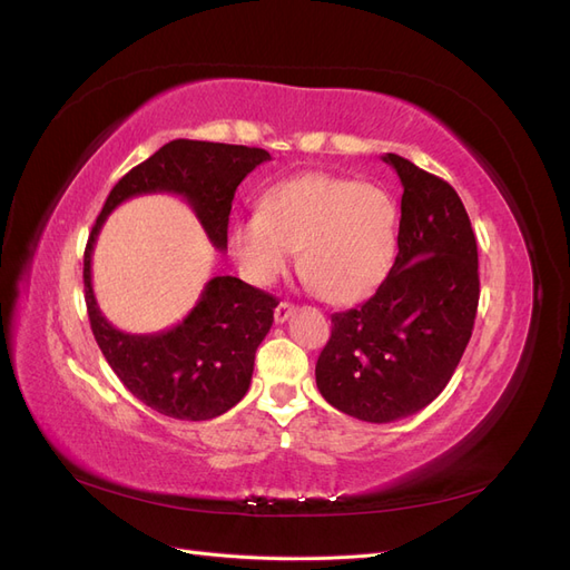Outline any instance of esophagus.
Segmentation results:
<instances>
[{"label": "esophagus", "mask_w": 570, "mask_h": 570, "mask_svg": "<svg viewBox=\"0 0 570 570\" xmlns=\"http://www.w3.org/2000/svg\"><path fill=\"white\" fill-rule=\"evenodd\" d=\"M292 314H295V304H289V302H281L278 306H275V312H273L275 323H285Z\"/></svg>", "instance_id": "esophagus-1"}]
</instances>
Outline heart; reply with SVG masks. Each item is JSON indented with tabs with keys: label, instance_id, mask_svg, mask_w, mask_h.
Segmentation results:
<instances>
[{
	"label": "heart",
	"instance_id": "obj_1",
	"mask_svg": "<svg viewBox=\"0 0 570 570\" xmlns=\"http://www.w3.org/2000/svg\"><path fill=\"white\" fill-rule=\"evenodd\" d=\"M302 249V273L333 304L381 287L400 252V209L383 187L333 174L273 185L258 214L235 220L230 252L256 285H271Z\"/></svg>",
	"mask_w": 570,
	"mask_h": 570
}]
</instances>
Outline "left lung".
Here are the masks:
<instances>
[{"mask_svg": "<svg viewBox=\"0 0 570 570\" xmlns=\"http://www.w3.org/2000/svg\"><path fill=\"white\" fill-rule=\"evenodd\" d=\"M404 187L400 252L387 281L350 312L316 364L327 404L368 423H392L428 406L446 387L473 333L478 245L456 189L396 154Z\"/></svg>", "mask_w": 570, "mask_h": 570, "instance_id": "obj_1", "label": "left lung"}]
</instances>
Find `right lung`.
Masks as SVG:
<instances>
[{"label":"right lung","mask_w":570,"mask_h":570,"mask_svg":"<svg viewBox=\"0 0 570 570\" xmlns=\"http://www.w3.org/2000/svg\"><path fill=\"white\" fill-rule=\"evenodd\" d=\"M271 159L266 149L174 140L116 183L85 247V304L101 354L137 400L180 421H209L233 409L249 390L254 354L278 306L266 292L233 275H216L178 325L151 335L114 327L92 289V252L107 216L130 197L168 193L183 197L212 245L228 249V216L237 185Z\"/></svg>","instance_id":"right-lung-1"}]
</instances>
